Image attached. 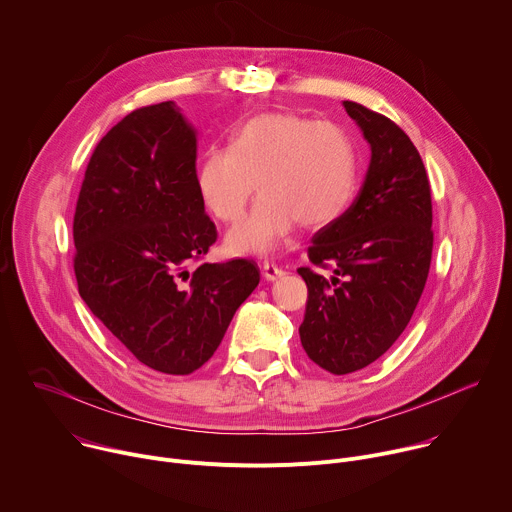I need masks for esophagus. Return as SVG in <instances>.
<instances>
[{
    "instance_id": "1",
    "label": "esophagus",
    "mask_w": 512,
    "mask_h": 512,
    "mask_svg": "<svg viewBox=\"0 0 512 512\" xmlns=\"http://www.w3.org/2000/svg\"><path fill=\"white\" fill-rule=\"evenodd\" d=\"M285 275V271L281 269V267H277L273 261H265L263 263V277L267 279V281H275V279H279V277H283Z\"/></svg>"
}]
</instances>
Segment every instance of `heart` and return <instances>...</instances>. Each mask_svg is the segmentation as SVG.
I'll list each match as a JSON object with an SVG mask.
<instances>
[{"mask_svg":"<svg viewBox=\"0 0 512 512\" xmlns=\"http://www.w3.org/2000/svg\"><path fill=\"white\" fill-rule=\"evenodd\" d=\"M358 158L346 129L298 113L271 111L239 125L229 148H206L194 184L202 206L218 221L241 216L253 180L259 190L251 212L225 239L231 253L275 251L296 227L326 225L354 194Z\"/></svg>","mask_w":512,"mask_h":512,"instance_id":"obj_1","label":"heart"}]
</instances>
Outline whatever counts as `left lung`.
<instances>
[{"instance_id": "left-lung-1", "label": "left lung", "mask_w": 512, "mask_h": 512, "mask_svg": "<svg viewBox=\"0 0 512 512\" xmlns=\"http://www.w3.org/2000/svg\"><path fill=\"white\" fill-rule=\"evenodd\" d=\"M348 117L371 145L352 204L322 227L308 249L326 279L308 267L300 340L318 367L348 375L383 356L409 324L431 263V194L419 152L391 119L352 101Z\"/></svg>"}]
</instances>
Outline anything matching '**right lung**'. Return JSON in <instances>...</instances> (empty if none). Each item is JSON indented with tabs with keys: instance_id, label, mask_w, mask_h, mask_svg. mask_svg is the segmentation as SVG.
Returning <instances> with one entry per match:
<instances>
[{
	"instance_id": "obj_1",
	"label": "right lung",
	"mask_w": 512,
	"mask_h": 512,
	"mask_svg": "<svg viewBox=\"0 0 512 512\" xmlns=\"http://www.w3.org/2000/svg\"><path fill=\"white\" fill-rule=\"evenodd\" d=\"M194 170L196 129L180 107L137 109L95 148L72 225L81 298L141 364L168 375L200 369L259 285L249 259L188 271L216 241Z\"/></svg>"
}]
</instances>
